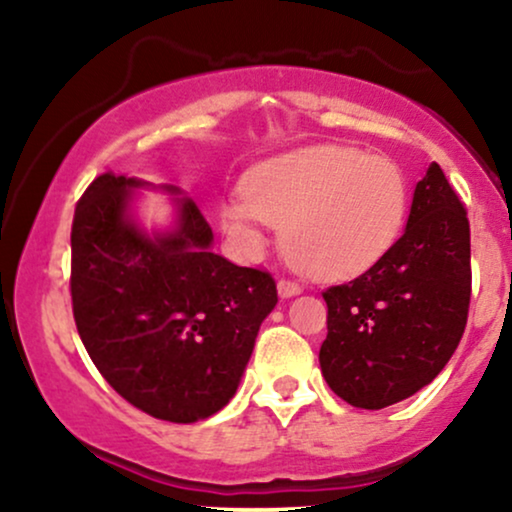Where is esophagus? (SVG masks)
<instances>
[{
	"mask_svg": "<svg viewBox=\"0 0 512 512\" xmlns=\"http://www.w3.org/2000/svg\"><path fill=\"white\" fill-rule=\"evenodd\" d=\"M276 289H279L281 298H291V296H298V293H301V284H298V281H291V279H279Z\"/></svg>",
	"mask_w": 512,
	"mask_h": 512,
	"instance_id": "1",
	"label": "esophagus"
}]
</instances>
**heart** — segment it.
<instances>
[{"mask_svg": "<svg viewBox=\"0 0 512 512\" xmlns=\"http://www.w3.org/2000/svg\"><path fill=\"white\" fill-rule=\"evenodd\" d=\"M243 197L223 204L221 221L250 255L264 228L284 226L293 264L320 281L368 272L402 236L409 180L395 158L349 146H308L250 168Z\"/></svg>", "mask_w": 512, "mask_h": 512, "instance_id": "b5f03b06", "label": "heart"}]
</instances>
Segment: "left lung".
Returning a JSON list of instances; mask_svg holds the SVG:
<instances>
[{
  "label": "left lung",
  "mask_w": 512,
  "mask_h": 512,
  "mask_svg": "<svg viewBox=\"0 0 512 512\" xmlns=\"http://www.w3.org/2000/svg\"><path fill=\"white\" fill-rule=\"evenodd\" d=\"M469 219L443 168L416 182L402 238L354 281L322 291L320 368L351 407L383 409L431 383L460 344L472 296Z\"/></svg>",
  "instance_id": "1"
}]
</instances>
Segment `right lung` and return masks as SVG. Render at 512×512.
I'll return each instance as SVG.
<instances>
[{"mask_svg":"<svg viewBox=\"0 0 512 512\" xmlns=\"http://www.w3.org/2000/svg\"><path fill=\"white\" fill-rule=\"evenodd\" d=\"M139 185L103 173L76 202L74 322L117 395L154 419L192 424L236 395L276 284L209 250L211 226L192 199L180 202L175 231L146 236L127 216Z\"/></svg>","mask_w":512,"mask_h":512,"instance_id":"1","label":"right lung"}]
</instances>
